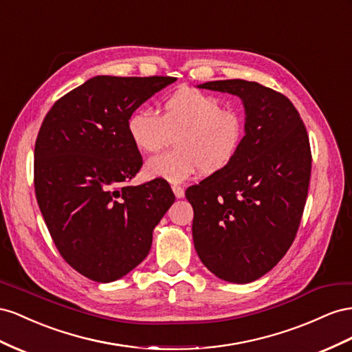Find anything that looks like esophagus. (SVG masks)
<instances>
[{
	"label": "esophagus",
	"instance_id": "1",
	"mask_svg": "<svg viewBox=\"0 0 352 352\" xmlns=\"http://www.w3.org/2000/svg\"><path fill=\"white\" fill-rule=\"evenodd\" d=\"M173 192H174L177 199L184 197V188L182 186H173Z\"/></svg>",
	"mask_w": 352,
	"mask_h": 352
}]
</instances>
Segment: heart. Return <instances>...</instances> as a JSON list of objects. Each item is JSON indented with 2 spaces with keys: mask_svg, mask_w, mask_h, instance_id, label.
<instances>
[{
  "mask_svg": "<svg viewBox=\"0 0 352 352\" xmlns=\"http://www.w3.org/2000/svg\"><path fill=\"white\" fill-rule=\"evenodd\" d=\"M126 129L144 153L157 152L179 131L177 148L150 157L144 173L150 178L182 183L199 169L212 174L232 164L243 142L245 119L233 109H223L217 97L184 88L165 100L160 115L148 107L134 110Z\"/></svg>",
  "mask_w": 352,
  "mask_h": 352,
  "instance_id": "heart-1",
  "label": "heart"
}]
</instances>
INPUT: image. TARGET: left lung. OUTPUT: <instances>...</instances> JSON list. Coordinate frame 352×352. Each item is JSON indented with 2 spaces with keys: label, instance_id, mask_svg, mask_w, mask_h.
<instances>
[{
  "label": "left lung",
  "instance_id": "8db88e82",
  "mask_svg": "<svg viewBox=\"0 0 352 352\" xmlns=\"http://www.w3.org/2000/svg\"><path fill=\"white\" fill-rule=\"evenodd\" d=\"M199 88L240 97L246 118L232 164L186 190L195 249L218 278L250 283L295 240L311 175L308 134L292 102L274 89L243 79Z\"/></svg>",
  "mask_w": 352,
  "mask_h": 352
}]
</instances>
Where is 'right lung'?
I'll return each instance as SVG.
<instances>
[{
  "label": "right lung",
  "mask_w": 352,
  "mask_h": 352,
  "mask_svg": "<svg viewBox=\"0 0 352 352\" xmlns=\"http://www.w3.org/2000/svg\"><path fill=\"white\" fill-rule=\"evenodd\" d=\"M177 81L100 75L58 98L35 143L39 209L66 263L98 283L124 277L148 255L175 196L165 179L128 182L143 165L128 118Z\"/></svg>",
  "instance_id": "obj_1"
}]
</instances>
